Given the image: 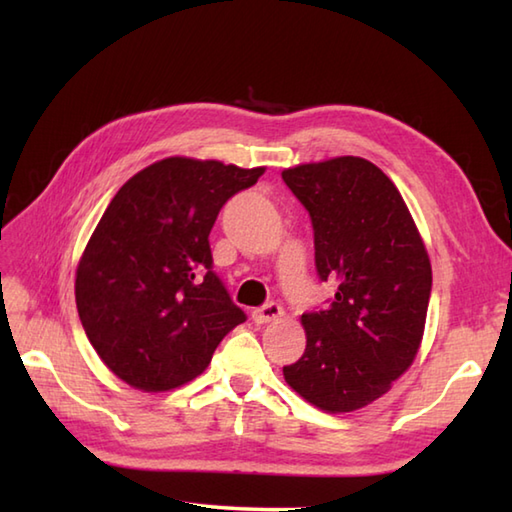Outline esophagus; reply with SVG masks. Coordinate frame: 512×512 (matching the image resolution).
Instances as JSON below:
<instances>
[{
	"mask_svg": "<svg viewBox=\"0 0 512 512\" xmlns=\"http://www.w3.org/2000/svg\"><path fill=\"white\" fill-rule=\"evenodd\" d=\"M281 314H284V308H281L277 301H268V303H264L262 308L253 310V321L257 325H264V323L281 319Z\"/></svg>",
	"mask_w": 512,
	"mask_h": 512,
	"instance_id": "1",
	"label": "esophagus"
}]
</instances>
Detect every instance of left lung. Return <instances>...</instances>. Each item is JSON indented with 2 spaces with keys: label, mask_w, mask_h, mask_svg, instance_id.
I'll return each mask as SVG.
<instances>
[{
  "label": "left lung",
  "mask_w": 512,
  "mask_h": 512,
  "mask_svg": "<svg viewBox=\"0 0 512 512\" xmlns=\"http://www.w3.org/2000/svg\"><path fill=\"white\" fill-rule=\"evenodd\" d=\"M306 206L314 266L336 281L330 306L301 314L306 352L286 383L323 411L361 409L405 374L424 332L431 264L396 184L356 156L286 169Z\"/></svg>",
  "instance_id": "8db88e82"
}]
</instances>
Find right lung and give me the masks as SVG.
<instances>
[{
    "mask_svg": "<svg viewBox=\"0 0 512 512\" xmlns=\"http://www.w3.org/2000/svg\"><path fill=\"white\" fill-rule=\"evenodd\" d=\"M264 167L165 158L129 178L76 268V310L101 361L127 385L167 391L200 376L246 321L213 273L209 233Z\"/></svg>",
    "mask_w": 512,
    "mask_h": 512,
    "instance_id": "right-lung-1",
    "label": "right lung"
}]
</instances>
